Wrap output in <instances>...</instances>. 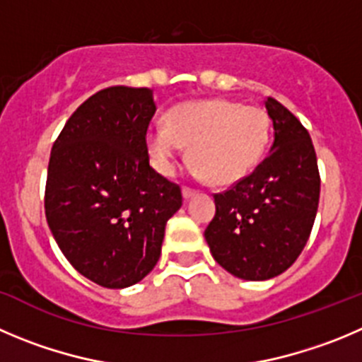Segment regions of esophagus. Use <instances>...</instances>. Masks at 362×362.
Wrapping results in <instances>:
<instances>
[{
	"instance_id": "34e87169",
	"label": "esophagus",
	"mask_w": 362,
	"mask_h": 362,
	"mask_svg": "<svg viewBox=\"0 0 362 362\" xmlns=\"http://www.w3.org/2000/svg\"><path fill=\"white\" fill-rule=\"evenodd\" d=\"M194 194H197V191H194V189H189V187L182 189V197H184V200H189V198H192Z\"/></svg>"
}]
</instances>
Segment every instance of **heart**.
I'll use <instances>...</instances> for the list:
<instances>
[{
    "label": "heart",
    "instance_id": "1",
    "mask_svg": "<svg viewBox=\"0 0 362 362\" xmlns=\"http://www.w3.org/2000/svg\"><path fill=\"white\" fill-rule=\"evenodd\" d=\"M269 141V116L261 107L234 100L185 101L146 134L151 164L160 175L175 173L189 146L192 177L230 185L243 180L261 162Z\"/></svg>",
    "mask_w": 362,
    "mask_h": 362
}]
</instances>
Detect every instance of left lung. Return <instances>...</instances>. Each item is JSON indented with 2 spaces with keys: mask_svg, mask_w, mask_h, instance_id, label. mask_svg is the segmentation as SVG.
<instances>
[{
  "mask_svg": "<svg viewBox=\"0 0 362 362\" xmlns=\"http://www.w3.org/2000/svg\"><path fill=\"white\" fill-rule=\"evenodd\" d=\"M272 153L228 191L214 194L205 241L221 268L243 280H268L298 259L313 230L320 173L309 132L273 98Z\"/></svg>",
  "mask_w": 362,
  "mask_h": 362,
  "instance_id": "8db88e82",
  "label": "left lung"
}]
</instances>
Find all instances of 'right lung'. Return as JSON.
I'll return each instance as SVG.
<instances>
[{
	"instance_id": "obj_1",
	"label": "right lung",
	"mask_w": 362,
	"mask_h": 362,
	"mask_svg": "<svg viewBox=\"0 0 362 362\" xmlns=\"http://www.w3.org/2000/svg\"><path fill=\"white\" fill-rule=\"evenodd\" d=\"M153 90L116 86L93 94L52 148L44 209L64 257L109 289L143 280L160 257L180 187L150 165Z\"/></svg>"
}]
</instances>
